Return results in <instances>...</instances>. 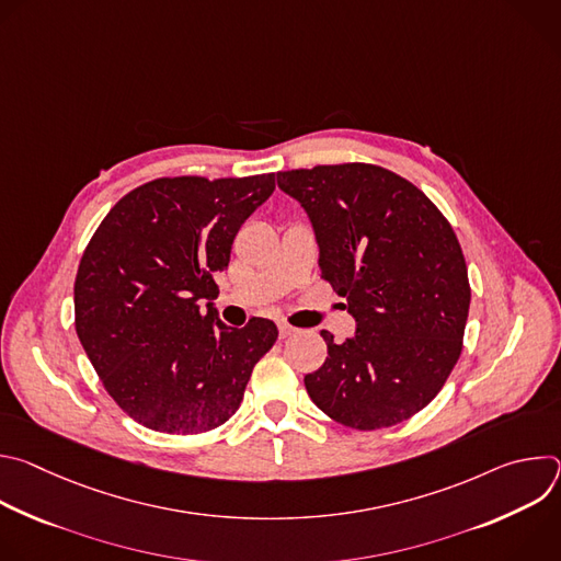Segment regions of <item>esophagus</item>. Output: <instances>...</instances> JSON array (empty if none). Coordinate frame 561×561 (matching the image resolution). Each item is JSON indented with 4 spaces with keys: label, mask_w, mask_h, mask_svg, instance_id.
I'll use <instances>...</instances> for the list:
<instances>
[{
    "label": "esophagus",
    "mask_w": 561,
    "mask_h": 561,
    "mask_svg": "<svg viewBox=\"0 0 561 561\" xmlns=\"http://www.w3.org/2000/svg\"><path fill=\"white\" fill-rule=\"evenodd\" d=\"M277 329H279V337H282V340H286V337H290V335L297 333V329H293V327H288V324H284V322H282Z\"/></svg>",
    "instance_id": "obj_1"
}]
</instances>
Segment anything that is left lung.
Returning <instances> with one entry per match:
<instances>
[{
    "label": "left lung",
    "mask_w": 561,
    "mask_h": 561,
    "mask_svg": "<svg viewBox=\"0 0 561 561\" xmlns=\"http://www.w3.org/2000/svg\"><path fill=\"white\" fill-rule=\"evenodd\" d=\"M306 210L319 271L355 319L342 344L304 377L314 407L335 422L375 431L420 413L461 353L470 306L457 237L411 182L373 164L277 173Z\"/></svg>",
    "instance_id": "1"
}]
</instances>
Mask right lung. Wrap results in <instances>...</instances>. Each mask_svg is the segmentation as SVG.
<instances>
[{
	"mask_svg": "<svg viewBox=\"0 0 561 561\" xmlns=\"http://www.w3.org/2000/svg\"><path fill=\"white\" fill-rule=\"evenodd\" d=\"M273 191V173L162 178L124 195L95 230L75 277V331L108 394L141 426L197 435L242 404L277 327L264 317L226 327L213 275Z\"/></svg>",
	"mask_w": 561,
	"mask_h": 561,
	"instance_id": "1",
	"label": "right lung"
}]
</instances>
